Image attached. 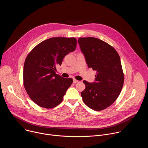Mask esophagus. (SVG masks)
<instances>
[{
  "label": "esophagus",
  "mask_w": 148,
  "mask_h": 148,
  "mask_svg": "<svg viewBox=\"0 0 148 148\" xmlns=\"http://www.w3.org/2000/svg\"><path fill=\"white\" fill-rule=\"evenodd\" d=\"M78 82V80H77V79H73V83L75 84V83H77V82Z\"/></svg>",
  "instance_id": "1"
}]
</instances>
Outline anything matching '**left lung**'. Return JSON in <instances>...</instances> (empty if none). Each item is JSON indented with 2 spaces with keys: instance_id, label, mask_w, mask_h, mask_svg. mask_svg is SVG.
I'll use <instances>...</instances> for the list:
<instances>
[{
  "instance_id": "obj_1",
  "label": "left lung",
  "mask_w": 148,
  "mask_h": 148,
  "mask_svg": "<svg viewBox=\"0 0 148 148\" xmlns=\"http://www.w3.org/2000/svg\"><path fill=\"white\" fill-rule=\"evenodd\" d=\"M78 43L88 67L97 71L94 82L83 81L86 87L81 93L82 100L92 110L101 111L115 101L123 87L119 56L113 47L95 37H80Z\"/></svg>"
}]
</instances>
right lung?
<instances>
[{
    "mask_svg": "<svg viewBox=\"0 0 148 148\" xmlns=\"http://www.w3.org/2000/svg\"><path fill=\"white\" fill-rule=\"evenodd\" d=\"M76 38L52 37L41 42L27 55L23 67V82L30 98L38 106L51 108L62 101L73 83L71 78L56 74V66L75 50Z\"/></svg>",
    "mask_w": 148,
    "mask_h": 148,
    "instance_id": "1",
    "label": "right lung"
}]
</instances>
